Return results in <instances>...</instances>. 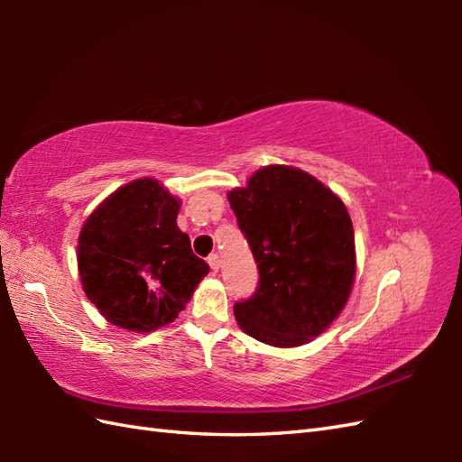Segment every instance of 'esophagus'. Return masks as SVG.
<instances>
[{"label":"esophagus","mask_w":462,"mask_h":462,"mask_svg":"<svg viewBox=\"0 0 462 462\" xmlns=\"http://www.w3.org/2000/svg\"><path fill=\"white\" fill-rule=\"evenodd\" d=\"M208 266L212 272H218L220 270V256L218 254H210L208 256Z\"/></svg>","instance_id":"1"}]
</instances>
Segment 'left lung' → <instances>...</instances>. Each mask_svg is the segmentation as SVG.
I'll use <instances>...</instances> for the list:
<instances>
[{
	"instance_id": "obj_1",
	"label": "left lung",
	"mask_w": 462,
	"mask_h": 462,
	"mask_svg": "<svg viewBox=\"0 0 462 462\" xmlns=\"http://www.w3.org/2000/svg\"><path fill=\"white\" fill-rule=\"evenodd\" d=\"M258 263V288L234 303L238 326L276 347H296L329 328L356 278L353 226L336 194L293 166L260 169L228 194Z\"/></svg>"
}]
</instances>
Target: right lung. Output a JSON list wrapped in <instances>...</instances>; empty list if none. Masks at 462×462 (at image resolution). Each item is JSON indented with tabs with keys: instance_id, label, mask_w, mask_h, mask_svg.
Segmentation results:
<instances>
[{
	"instance_id": "1",
	"label": "right lung",
	"mask_w": 462,
	"mask_h": 462,
	"mask_svg": "<svg viewBox=\"0 0 462 462\" xmlns=\"http://www.w3.org/2000/svg\"><path fill=\"white\" fill-rule=\"evenodd\" d=\"M179 208L159 180L139 179L87 218L77 248L83 290L113 326L139 333L166 326L210 272L176 226Z\"/></svg>"
}]
</instances>
